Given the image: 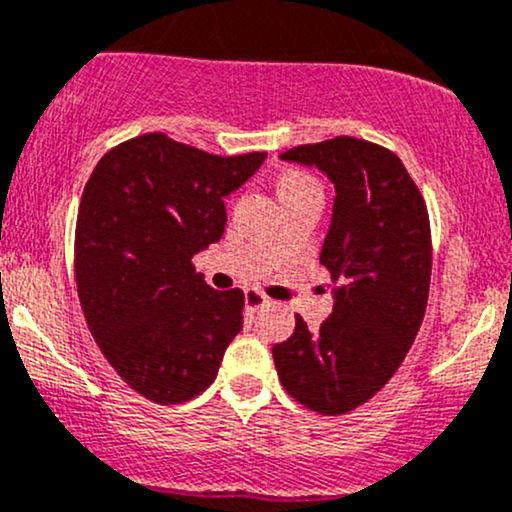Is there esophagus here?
Segmentation results:
<instances>
[{"instance_id": "1", "label": "esophagus", "mask_w": 512, "mask_h": 512, "mask_svg": "<svg viewBox=\"0 0 512 512\" xmlns=\"http://www.w3.org/2000/svg\"><path fill=\"white\" fill-rule=\"evenodd\" d=\"M244 304L249 312H258L261 307H268V304H271V297H266L261 290H254V287H251V290L244 292Z\"/></svg>"}]
</instances>
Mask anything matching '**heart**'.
Masks as SVG:
<instances>
[{"label": "heart", "instance_id": "1", "mask_svg": "<svg viewBox=\"0 0 512 512\" xmlns=\"http://www.w3.org/2000/svg\"><path fill=\"white\" fill-rule=\"evenodd\" d=\"M304 188H319V181L302 169H287L285 174L278 179L280 198H283V195L304 191Z\"/></svg>", "mask_w": 512, "mask_h": 512}]
</instances>
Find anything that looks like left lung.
<instances>
[{
    "label": "left lung",
    "mask_w": 512,
    "mask_h": 512,
    "mask_svg": "<svg viewBox=\"0 0 512 512\" xmlns=\"http://www.w3.org/2000/svg\"><path fill=\"white\" fill-rule=\"evenodd\" d=\"M280 157L317 166L336 186L321 263L338 283L331 317L309 331L300 314L273 346L285 392L341 416L394 377L426 314L433 241L426 200L392 149L358 137L297 145Z\"/></svg>",
    "instance_id": "1"
}]
</instances>
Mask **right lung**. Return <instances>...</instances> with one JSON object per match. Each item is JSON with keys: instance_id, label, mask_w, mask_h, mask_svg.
<instances>
[{"instance_id": "1", "label": "right lung", "mask_w": 512, "mask_h": 512, "mask_svg": "<svg viewBox=\"0 0 512 512\" xmlns=\"http://www.w3.org/2000/svg\"><path fill=\"white\" fill-rule=\"evenodd\" d=\"M263 159L147 132L108 149L86 181L74 229L86 326L120 380L154 404L205 392L241 331L244 292L212 290L193 256L220 241L225 195Z\"/></svg>"}]
</instances>
